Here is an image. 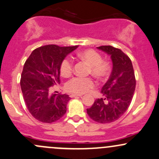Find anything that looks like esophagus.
<instances>
[{
    "label": "esophagus",
    "instance_id": "esophagus-1",
    "mask_svg": "<svg viewBox=\"0 0 159 159\" xmlns=\"http://www.w3.org/2000/svg\"><path fill=\"white\" fill-rule=\"evenodd\" d=\"M71 98H82L83 95L81 94H71L70 95Z\"/></svg>",
    "mask_w": 159,
    "mask_h": 159
}]
</instances>
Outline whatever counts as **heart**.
I'll return each mask as SVG.
<instances>
[{
	"mask_svg": "<svg viewBox=\"0 0 159 159\" xmlns=\"http://www.w3.org/2000/svg\"><path fill=\"white\" fill-rule=\"evenodd\" d=\"M79 58L85 60L90 64L89 72L99 78L108 76L110 71V64L106 60H102L101 55L94 50L89 49L81 52L78 54ZM73 70V61L69 57L62 60L60 66V72L64 77L71 74ZM96 82L91 77H74L66 83L67 91L75 94H83L88 93L95 86Z\"/></svg>",
	"mask_w": 159,
	"mask_h": 159,
	"instance_id": "1",
	"label": "heart"
}]
</instances>
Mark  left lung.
<instances>
[{
  "mask_svg": "<svg viewBox=\"0 0 159 159\" xmlns=\"http://www.w3.org/2000/svg\"><path fill=\"white\" fill-rule=\"evenodd\" d=\"M97 48L110 55L113 69L101 89L103 98L97 99L91 107L87 109V113L98 123H112L119 119L129 107L136 88L134 70L130 58L122 50L111 46Z\"/></svg>",
  "mask_w": 159,
  "mask_h": 159,
  "instance_id": "left-lung-1",
  "label": "left lung"
}]
</instances>
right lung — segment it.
Instances as JSON below:
<instances>
[{
	"label": "right lung",
	"mask_w": 159,
	"mask_h": 159,
	"mask_svg": "<svg viewBox=\"0 0 159 159\" xmlns=\"http://www.w3.org/2000/svg\"><path fill=\"white\" fill-rule=\"evenodd\" d=\"M77 47L46 45L33 50L26 59L20 87L26 107L35 119L51 123L66 113L69 96L66 93H51V89L60 83L62 60Z\"/></svg>",
	"instance_id": "right-lung-1"
}]
</instances>
